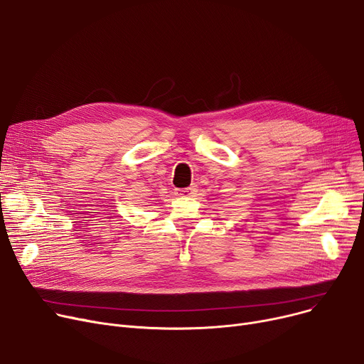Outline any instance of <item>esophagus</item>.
Listing matches in <instances>:
<instances>
[{"mask_svg":"<svg viewBox=\"0 0 364 364\" xmlns=\"http://www.w3.org/2000/svg\"><path fill=\"white\" fill-rule=\"evenodd\" d=\"M197 193V188L193 185V186H188V188H182V189H178V196L181 197H193L194 194Z\"/></svg>","mask_w":364,"mask_h":364,"instance_id":"1","label":"esophagus"}]
</instances>
